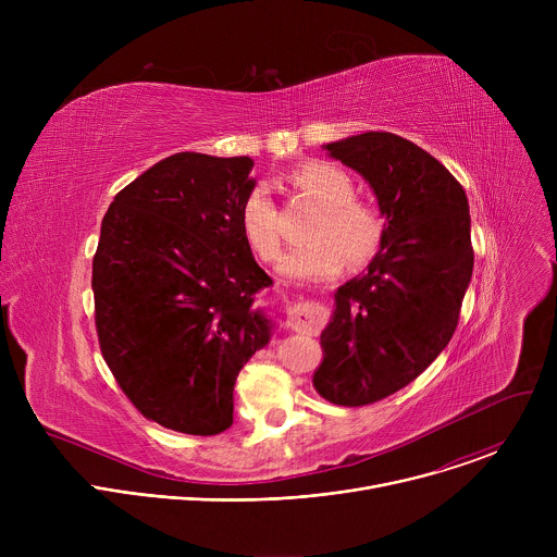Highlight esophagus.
<instances>
[{
    "instance_id": "obj_1",
    "label": "esophagus",
    "mask_w": 557,
    "mask_h": 557,
    "mask_svg": "<svg viewBox=\"0 0 557 557\" xmlns=\"http://www.w3.org/2000/svg\"><path fill=\"white\" fill-rule=\"evenodd\" d=\"M288 324L297 333H320L329 324V308L320 301L299 299L288 310Z\"/></svg>"
}]
</instances>
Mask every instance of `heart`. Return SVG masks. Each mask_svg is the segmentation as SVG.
<instances>
[{"label": "heart", "mask_w": 557, "mask_h": 557, "mask_svg": "<svg viewBox=\"0 0 557 557\" xmlns=\"http://www.w3.org/2000/svg\"><path fill=\"white\" fill-rule=\"evenodd\" d=\"M290 189L314 202L317 211L306 226L308 243L290 249L280 271L286 277L312 282L331 280L348 264H368L383 240L385 222L381 211L355 198L352 178L324 161H310L288 176ZM240 231L253 256L273 262L282 249V215L267 185L249 189L240 207Z\"/></svg>", "instance_id": "b5f03b06"}]
</instances>
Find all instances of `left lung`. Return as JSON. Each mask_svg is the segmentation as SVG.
I'll return each mask as SVG.
<instances>
[{"label": "left lung", "mask_w": 557, "mask_h": 557, "mask_svg": "<svg viewBox=\"0 0 557 557\" xmlns=\"http://www.w3.org/2000/svg\"><path fill=\"white\" fill-rule=\"evenodd\" d=\"M359 172L385 215L368 271L335 293L312 385L346 408L376 404L412 383L449 344L473 271L469 205L425 149L389 132L326 145Z\"/></svg>", "instance_id": "left-lung-1"}]
</instances>
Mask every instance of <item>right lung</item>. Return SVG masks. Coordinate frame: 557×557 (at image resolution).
Here are the masks:
<instances>
[{"label": "right lung", "instance_id": "right-lung-1", "mask_svg": "<svg viewBox=\"0 0 557 557\" xmlns=\"http://www.w3.org/2000/svg\"><path fill=\"white\" fill-rule=\"evenodd\" d=\"M249 156L181 151L114 196L92 260L101 355L132 406L174 432L233 423L237 372L264 348L273 284L240 231Z\"/></svg>", "mask_w": 557, "mask_h": 557}]
</instances>
